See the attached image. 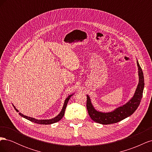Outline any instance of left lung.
<instances>
[{
  "label": "left lung",
  "mask_w": 152,
  "mask_h": 152,
  "mask_svg": "<svg viewBox=\"0 0 152 152\" xmlns=\"http://www.w3.org/2000/svg\"><path fill=\"white\" fill-rule=\"evenodd\" d=\"M137 65L138 66L139 83L133 97L126 104L116 108L114 111L111 112H100L94 109L91 102L89 96L87 95L86 107L87 111H88L89 115L92 120L99 124L107 125V124H111L120 122L124 120V118L131 116L136 111L140 104L145 86L143 73H142V69L137 61Z\"/></svg>",
  "instance_id": "8db88e82"
}]
</instances>
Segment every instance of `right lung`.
<instances>
[{"instance_id": "add662e5", "label": "right lung", "mask_w": 152, "mask_h": 152, "mask_svg": "<svg viewBox=\"0 0 152 152\" xmlns=\"http://www.w3.org/2000/svg\"><path fill=\"white\" fill-rule=\"evenodd\" d=\"M72 96V95H70L68 96V98H66V99H65V103H64V105L63 107V108H62V110L61 111L60 113H59L58 115H57L56 117H55L54 118H52V119H49V120H37V119H35L34 118H31V117H28V116H26V115H24L23 114H22L21 113H19V114L20 115L23 117L25 118L26 119H27V120H28L31 122H33L34 123H37V124H44V125H48V124H53V123H56L58 121H59L61 120V119L63 118V117L64 116V114H65V109L66 108V106H67V103L68 102L69 99H70V97ZM14 106V105H13ZM14 108H15V109L16 110V112H19L18 110L15 108V106H14Z\"/></svg>"}]
</instances>
